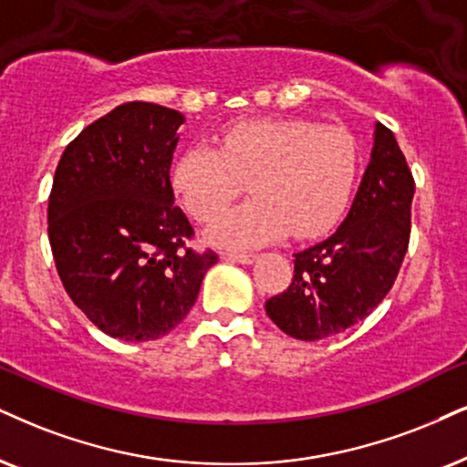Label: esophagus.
Returning a JSON list of instances; mask_svg holds the SVG:
<instances>
[{
    "instance_id": "34e87169",
    "label": "esophagus",
    "mask_w": 467,
    "mask_h": 467,
    "mask_svg": "<svg viewBox=\"0 0 467 467\" xmlns=\"http://www.w3.org/2000/svg\"><path fill=\"white\" fill-rule=\"evenodd\" d=\"M223 258H228V261H233V263L250 265V263L256 261V254H250V252H228V254H223Z\"/></svg>"
}]
</instances>
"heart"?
Segmentation results:
<instances>
[{"instance_id":"heart-1","label":"heart","mask_w":467,"mask_h":467,"mask_svg":"<svg viewBox=\"0 0 467 467\" xmlns=\"http://www.w3.org/2000/svg\"><path fill=\"white\" fill-rule=\"evenodd\" d=\"M359 149L351 131L306 118L250 120L226 129L222 149L193 144L174 165L172 182L187 211L211 222L245 192L254 198L209 228L226 247H256L291 233L315 239L347 213Z\"/></svg>"}]
</instances>
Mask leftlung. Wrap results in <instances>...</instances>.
<instances>
[{"label":"left lung","instance_id":"1","mask_svg":"<svg viewBox=\"0 0 467 467\" xmlns=\"http://www.w3.org/2000/svg\"><path fill=\"white\" fill-rule=\"evenodd\" d=\"M414 190L394 133L377 122L349 215L332 237L295 254L293 282L265 304L271 321L297 340H321L368 317L403 265Z\"/></svg>","mask_w":467,"mask_h":467}]
</instances>
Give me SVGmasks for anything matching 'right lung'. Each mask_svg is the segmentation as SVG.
Instances as JSON below:
<instances>
[{
	"label": "right lung",
	"instance_id": "1",
	"mask_svg": "<svg viewBox=\"0 0 467 467\" xmlns=\"http://www.w3.org/2000/svg\"><path fill=\"white\" fill-rule=\"evenodd\" d=\"M181 111L118 105L70 141L49 193V244L68 297L111 338L155 340L196 304L213 250L187 245L170 165Z\"/></svg>",
	"mask_w": 467,
	"mask_h": 467
}]
</instances>
